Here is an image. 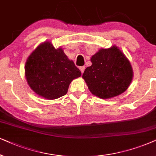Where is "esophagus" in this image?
<instances>
[{
  "instance_id": "1",
  "label": "esophagus",
  "mask_w": 156,
  "mask_h": 156,
  "mask_svg": "<svg viewBox=\"0 0 156 156\" xmlns=\"http://www.w3.org/2000/svg\"><path fill=\"white\" fill-rule=\"evenodd\" d=\"M79 69L80 70V72H81V73H83V72L85 70V66H81V67L79 68Z\"/></svg>"
}]
</instances>
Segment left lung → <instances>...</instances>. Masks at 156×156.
<instances>
[{"label":"left lung","mask_w":156,"mask_h":156,"mask_svg":"<svg viewBox=\"0 0 156 156\" xmlns=\"http://www.w3.org/2000/svg\"><path fill=\"white\" fill-rule=\"evenodd\" d=\"M92 65L83 74L89 90L102 99L119 95L131 83L133 72L129 60L119 48H101L90 58Z\"/></svg>","instance_id":"8db88e82"}]
</instances>
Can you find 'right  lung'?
Masks as SVG:
<instances>
[{
    "label": "right lung",
    "mask_w": 156,
    "mask_h": 156,
    "mask_svg": "<svg viewBox=\"0 0 156 156\" xmlns=\"http://www.w3.org/2000/svg\"><path fill=\"white\" fill-rule=\"evenodd\" d=\"M25 76L30 88L39 96L54 100L65 95L73 80L81 72L64 53L49 41L41 43L29 55Z\"/></svg>",
    "instance_id": "obj_1"
}]
</instances>
